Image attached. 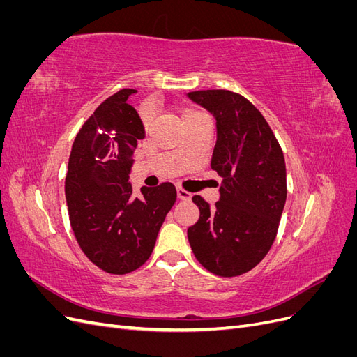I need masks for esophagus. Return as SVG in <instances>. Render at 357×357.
Listing matches in <instances>:
<instances>
[{"mask_svg":"<svg viewBox=\"0 0 357 357\" xmlns=\"http://www.w3.org/2000/svg\"><path fill=\"white\" fill-rule=\"evenodd\" d=\"M177 197H178L180 199H190L192 193H189L188 190H185L183 188H177Z\"/></svg>","mask_w":357,"mask_h":357,"instance_id":"obj_1","label":"esophagus"}]
</instances>
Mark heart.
<instances>
[{
	"instance_id": "obj_1",
	"label": "heart",
	"mask_w": 357,
	"mask_h": 357,
	"mask_svg": "<svg viewBox=\"0 0 357 357\" xmlns=\"http://www.w3.org/2000/svg\"><path fill=\"white\" fill-rule=\"evenodd\" d=\"M198 116H202V114L199 112H197V110L186 109V110H183V113H181V121H188V119H193V117H198ZM142 119H143V123L144 125H149V122H150L149 112L142 113Z\"/></svg>"
}]
</instances>
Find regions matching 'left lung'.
Listing matches in <instances>:
<instances>
[{
	"mask_svg": "<svg viewBox=\"0 0 357 357\" xmlns=\"http://www.w3.org/2000/svg\"><path fill=\"white\" fill-rule=\"evenodd\" d=\"M188 96L215 119L211 168L222 177L214 207L199 195L192 198L199 219L188 238L205 269L236 277L261 262L275 240L287 197L283 150L262 113L243 95L208 89Z\"/></svg>",
	"mask_w": 357,
	"mask_h": 357,
	"instance_id": "left-lung-1",
	"label": "left lung"
}]
</instances>
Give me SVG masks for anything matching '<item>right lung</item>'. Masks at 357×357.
<instances>
[{
	"instance_id": "add662e5",
	"label": "right lung",
	"mask_w": 357,
	"mask_h": 357,
	"mask_svg": "<svg viewBox=\"0 0 357 357\" xmlns=\"http://www.w3.org/2000/svg\"><path fill=\"white\" fill-rule=\"evenodd\" d=\"M135 89L107 98L75 135L66 177L70 223L83 253L102 271L128 274L153 252L165 215L177 199L172 183L132 192L129 172L138 139L146 137L126 100Z\"/></svg>"
}]
</instances>
